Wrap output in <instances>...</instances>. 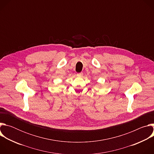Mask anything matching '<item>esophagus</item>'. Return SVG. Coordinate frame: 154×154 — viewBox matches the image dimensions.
Wrapping results in <instances>:
<instances>
[{
    "label": "esophagus",
    "mask_w": 154,
    "mask_h": 154,
    "mask_svg": "<svg viewBox=\"0 0 154 154\" xmlns=\"http://www.w3.org/2000/svg\"><path fill=\"white\" fill-rule=\"evenodd\" d=\"M83 74L82 72H80V73H78L77 74V76L79 77H82L83 76Z\"/></svg>",
    "instance_id": "esophagus-1"
}]
</instances>
